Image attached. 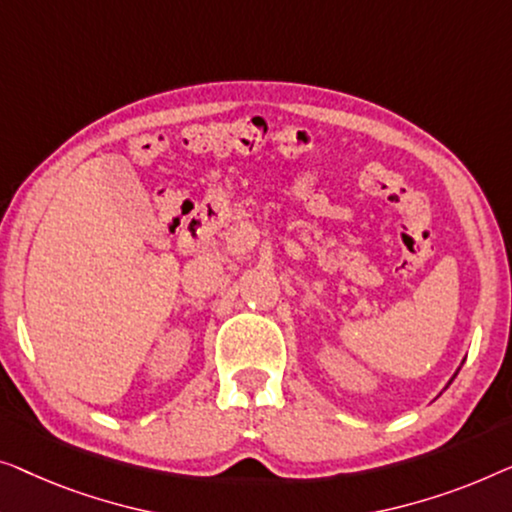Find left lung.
I'll return each mask as SVG.
<instances>
[{
    "label": "left lung",
    "instance_id": "1",
    "mask_svg": "<svg viewBox=\"0 0 512 512\" xmlns=\"http://www.w3.org/2000/svg\"><path fill=\"white\" fill-rule=\"evenodd\" d=\"M452 378H455V376H452ZM448 385H450V383H448Z\"/></svg>",
    "mask_w": 512,
    "mask_h": 512
}]
</instances>
